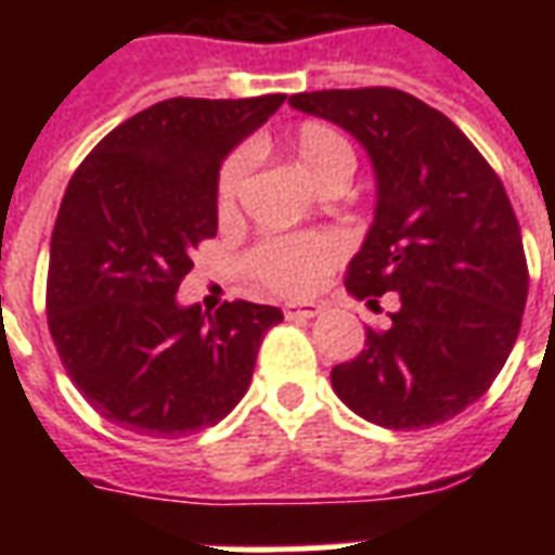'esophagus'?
<instances>
[{"label": "esophagus", "instance_id": "1", "mask_svg": "<svg viewBox=\"0 0 555 555\" xmlns=\"http://www.w3.org/2000/svg\"><path fill=\"white\" fill-rule=\"evenodd\" d=\"M320 313V305L302 302V305H285V320H313Z\"/></svg>", "mask_w": 555, "mask_h": 555}]
</instances>
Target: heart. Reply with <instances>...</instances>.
I'll return each mask as SVG.
<instances>
[{
  "label": "heart",
  "instance_id": "obj_1",
  "mask_svg": "<svg viewBox=\"0 0 555 555\" xmlns=\"http://www.w3.org/2000/svg\"><path fill=\"white\" fill-rule=\"evenodd\" d=\"M285 150L311 184L328 190L331 184H346L357 167L354 146L337 126L325 120H302L287 134ZM247 155L235 152L221 164L216 176V216L218 221H233L238 216ZM343 256V238L337 233H291L264 238L247 256V270L259 285L282 296H305L320 285Z\"/></svg>",
  "mask_w": 555,
  "mask_h": 555
}]
</instances>
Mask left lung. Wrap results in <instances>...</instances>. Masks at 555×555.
I'll return each mask as SVG.
<instances>
[{"instance_id":"left-lung-1","label":"left lung","mask_w":555,"mask_h":555,"mask_svg":"<svg viewBox=\"0 0 555 555\" xmlns=\"http://www.w3.org/2000/svg\"><path fill=\"white\" fill-rule=\"evenodd\" d=\"M291 106L343 126L377 172V209L346 287L388 328L331 369L343 403L386 429L452 421L492 386L527 302L525 244L495 169L438 108L400 89L291 94Z\"/></svg>"}]
</instances>
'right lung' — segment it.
<instances>
[{"label":"right lung","mask_w":555,"mask_h":555,"mask_svg":"<svg viewBox=\"0 0 555 555\" xmlns=\"http://www.w3.org/2000/svg\"><path fill=\"white\" fill-rule=\"evenodd\" d=\"M285 94L172 98L112 129L68 181L48 261V331L65 374L108 423L181 438L250 386L273 305L181 308L192 250L218 230L216 176Z\"/></svg>","instance_id":"right-lung-1"}]
</instances>
